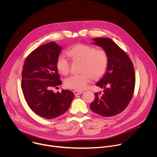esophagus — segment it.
<instances>
[{"instance_id": "1", "label": "esophagus", "mask_w": 157, "mask_h": 157, "mask_svg": "<svg viewBox=\"0 0 157 157\" xmlns=\"http://www.w3.org/2000/svg\"><path fill=\"white\" fill-rule=\"evenodd\" d=\"M73 93L75 95H80V94H82L83 92L82 91H79V90H75V91H73Z\"/></svg>"}]
</instances>
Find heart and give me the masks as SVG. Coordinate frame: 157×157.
<instances>
[{"instance_id": "b5f03b06", "label": "heart", "mask_w": 157, "mask_h": 157, "mask_svg": "<svg viewBox=\"0 0 157 157\" xmlns=\"http://www.w3.org/2000/svg\"><path fill=\"white\" fill-rule=\"evenodd\" d=\"M67 55L74 62H81L79 75L70 76L65 80V85L68 88L78 90L85 89L92 78L95 79L101 78L105 73L108 65V56L103 49L84 44H78L70 48ZM59 72L67 75L70 71V64L67 57L60 56L56 62Z\"/></svg>"}]
</instances>
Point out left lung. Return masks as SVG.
I'll use <instances>...</instances> for the list:
<instances>
[{"mask_svg":"<svg viewBox=\"0 0 157 157\" xmlns=\"http://www.w3.org/2000/svg\"><path fill=\"white\" fill-rule=\"evenodd\" d=\"M92 44L105 50L108 56L106 72L96 86L105 89L95 93L90 105L91 110L103 117H111L122 112L132 99L135 73L127 54L111 39L95 38Z\"/></svg>","mask_w":157,"mask_h":157,"instance_id":"obj_1","label":"left lung"}]
</instances>
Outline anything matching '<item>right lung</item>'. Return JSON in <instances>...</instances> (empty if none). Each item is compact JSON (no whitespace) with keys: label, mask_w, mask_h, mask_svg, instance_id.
I'll return each mask as SVG.
<instances>
[{"label":"right lung","mask_w":157,"mask_h":157,"mask_svg":"<svg viewBox=\"0 0 157 157\" xmlns=\"http://www.w3.org/2000/svg\"><path fill=\"white\" fill-rule=\"evenodd\" d=\"M62 49L54 41L39 46L27 57L22 71L21 87L29 106L47 119L63 114L75 97L68 90H52L62 84L56 67Z\"/></svg>","instance_id":"right-lung-1"}]
</instances>
